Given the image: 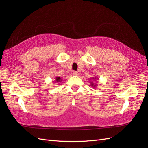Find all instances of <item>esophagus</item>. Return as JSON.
<instances>
[{
	"label": "esophagus",
	"mask_w": 148,
	"mask_h": 148,
	"mask_svg": "<svg viewBox=\"0 0 148 148\" xmlns=\"http://www.w3.org/2000/svg\"><path fill=\"white\" fill-rule=\"evenodd\" d=\"M73 75H75V76H78V72H77V71H74L73 72Z\"/></svg>",
	"instance_id": "esophagus-1"
}]
</instances>
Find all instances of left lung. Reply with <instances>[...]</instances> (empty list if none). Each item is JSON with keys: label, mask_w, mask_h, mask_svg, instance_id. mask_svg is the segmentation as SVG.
<instances>
[{"label": "left lung", "mask_w": 148, "mask_h": 148, "mask_svg": "<svg viewBox=\"0 0 148 148\" xmlns=\"http://www.w3.org/2000/svg\"><path fill=\"white\" fill-rule=\"evenodd\" d=\"M91 79L92 80H94V81H96L97 79H99V78H97L96 77H94V78H91L89 80H90V81H91ZM90 86H91V87H93V88H96L97 86V84H95V83H94V82H90Z\"/></svg>", "instance_id": "left-lung-1"}]
</instances>
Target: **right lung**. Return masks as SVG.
I'll use <instances>...</instances> for the list:
<instances>
[{"instance_id": "add662e5", "label": "right lung", "mask_w": 148, "mask_h": 148, "mask_svg": "<svg viewBox=\"0 0 148 148\" xmlns=\"http://www.w3.org/2000/svg\"><path fill=\"white\" fill-rule=\"evenodd\" d=\"M61 81H62V79H61V78L60 77H56V80H55V82H61Z\"/></svg>"}]
</instances>
